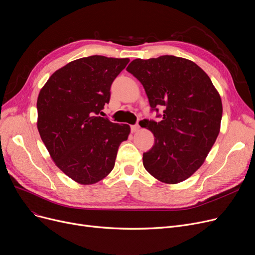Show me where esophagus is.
<instances>
[{
	"label": "esophagus",
	"instance_id": "1",
	"mask_svg": "<svg viewBox=\"0 0 255 255\" xmlns=\"http://www.w3.org/2000/svg\"><path fill=\"white\" fill-rule=\"evenodd\" d=\"M139 125H133V126H131V131L132 132H137L138 130H139Z\"/></svg>",
	"mask_w": 255,
	"mask_h": 255
}]
</instances>
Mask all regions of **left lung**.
Masks as SVG:
<instances>
[{"label": "left lung", "instance_id": "1", "mask_svg": "<svg viewBox=\"0 0 255 255\" xmlns=\"http://www.w3.org/2000/svg\"><path fill=\"white\" fill-rule=\"evenodd\" d=\"M126 70L143 86L152 111L164 109L160 122L142 121L155 137L142 155L144 168L165 184L187 180L203 165L219 134L218 91L199 66L175 56L135 59Z\"/></svg>", "mask_w": 255, "mask_h": 255}]
</instances>
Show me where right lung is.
Listing matches in <instances>:
<instances>
[{
    "mask_svg": "<svg viewBox=\"0 0 255 255\" xmlns=\"http://www.w3.org/2000/svg\"><path fill=\"white\" fill-rule=\"evenodd\" d=\"M129 59L91 56L52 73L37 99V128L56 165L82 185L104 179L115 166L130 126L99 116L111 86Z\"/></svg>",
    "mask_w": 255,
    "mask_h": 255,
    "instance_id": "add662e5",
    "label": "right lung"
}]
</instances>
